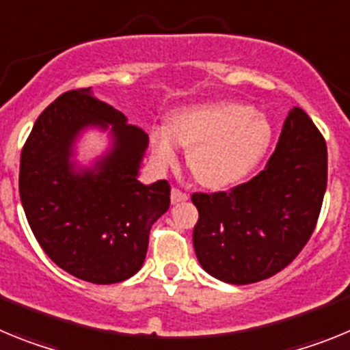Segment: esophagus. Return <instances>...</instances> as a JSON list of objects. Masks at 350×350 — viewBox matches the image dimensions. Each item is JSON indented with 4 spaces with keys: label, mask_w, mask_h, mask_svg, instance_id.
<instances>
[{
    "label": "esophagus",
    "mask_w": 350,
    "mask_h": 350,
    "mask_svg": "<svg viewBox=\"0 0 350 350\" xmlns=\"http://www.w3.org/2000/svg\"><path fill=\"white\" fill-rule=\"evenodd\" d=\"M187 194L184 193V191L177 189V187H173L172 189V203H178V202H185L187 200Z\"/></svg>",
    "instance_id": "1"
}]
</instances>
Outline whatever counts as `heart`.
Masks as SVG:
<instances>
[{
	"label": "heart",
	"mask_w": 350,
	"mask_h": 350,
	"mask_svg": "<svg viewBox=\"0 0 350 350\" xmlns=\"http://www.w3.org/2000/svg\"><path fill=\"white\" fill-rule=\"evenodd\" d=\"M172 133L154 129L150 144L161 165L177 163L180 145L193 147L189 166L206 187L222 189L243 178L265 156L271 126L262 113L238 101H208L172 117Z\"/></svg>",
	"instance_id": "b5f03b06"
}]
</instances>
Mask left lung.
Segmentation results:
<instances>
[{"mask_svg": "<svg viewBox=\"0 0 350 350\" xmlns=\"http://www.w3.org/2000/svg\"><path fill=\"white\" fill-rule=\"evenodd\" d=\"M326 182V142L295 107L262 172L228 193L191 196L200 213L193 243L203 270L237 286L284 270L314 233Z\"/></svg>", "mask_w": 350, "mask_h": 350, "instance_id": "left-lung-1", "label": "left lung"}]
</instances>
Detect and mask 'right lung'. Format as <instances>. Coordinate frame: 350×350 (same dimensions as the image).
<instances>
[{"label":"right lung","mask_w":350,"mask_h":350,"mask_svg":"<svg viewBox=\"0 0 350 350\" xmlns=\"http://www.w3.org/2000/svg\"><path fill=\"white\" fill-rule=\"evenodd\" d=\"M108 125L113 148L92 169L77 170L70 156L79 133ZM147 145V133L91 88L61 94L31 129L21 152V202L40 247L77 279L122 282L144 265L150 228L170 206L168 182L138 180Z\"/></svg>","instance_id":"add662e5"}]
</instances>
